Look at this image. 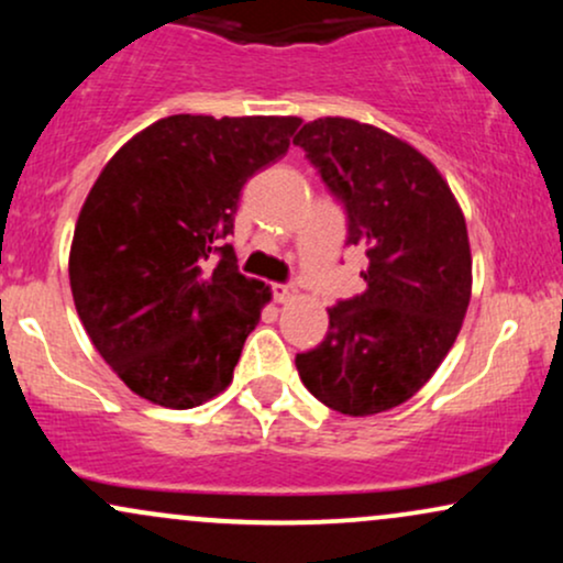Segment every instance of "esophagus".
Segmentation results:
<instances>
[{"label":"esophagus","mask_w":563,"mask_h":563,"mask_svg":"<svg viewBox=\"0 0 563 563\" xmlns=\"http://www.w3.org/2000/svg\"><path fill=\"white\" fill-rule=\"evenodd\" d=\"M273 296H275L277 303H286V301H290L296 296V288L294 286H283V283H275Z\"/></svg>","instance_id":"obj_1"}]
</instances>
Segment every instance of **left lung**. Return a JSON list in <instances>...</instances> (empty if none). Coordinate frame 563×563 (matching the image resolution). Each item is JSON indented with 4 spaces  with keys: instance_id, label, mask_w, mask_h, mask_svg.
Returning <instances> with one entry per match:
<instances>
[{
    "instance_id": "8db88e82",
    "label": "left lung",
    "mask_w": 563,
    "mask_h": 563,
    "mask_svg": "<svg viewBox=\"0 0 563 563\" xmlns=\"http://www.w3.org/2000/svg\"><path fill=\"white\" fill-rule=\"evenodd\" d=\"M296 145L344 200L367 288L328 309L325 341L296 354L309 391L363 418L407 402L437 373L471 301L466 217L448 179L410 142L344 115L309 121Z\"/></svg>"
}]
</instances>
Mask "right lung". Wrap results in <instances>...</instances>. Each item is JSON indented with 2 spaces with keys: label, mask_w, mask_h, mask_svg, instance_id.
Returning <instances> with one entry per match:
<instances>
[{
  "label": "right lung",
  "mask_w": 563,
  "mask_h": 563,
  "mask_svg": "<svg viewBox=\"0 0 563 563\" xmlns=\"http://www.w3.org/2000/svg\"><path fill=\"white\" fill-rule=\"evenodd\" d=\"M296 115H166L102 166L68 256L100 357L147 402L187 410L224 391L273 299L238 273L243 185L288 153Z\"/></svg>",
  "instance_id": "add662e5"
}]
</instances>
